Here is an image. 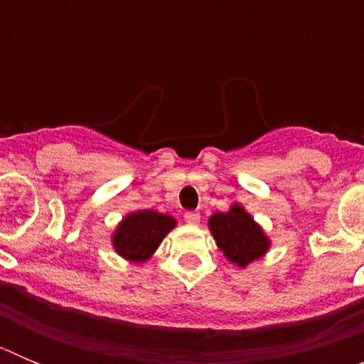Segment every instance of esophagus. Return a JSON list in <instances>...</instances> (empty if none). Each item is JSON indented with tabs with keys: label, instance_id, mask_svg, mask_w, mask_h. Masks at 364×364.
Segmentation results:
<instances>
[{
	"label": "esophagus",
	"instance_id": "obj_1",
	"mask_svg": "<svg viewBox=\"0 0 364 364\" xmlns=\"http://www.w3.org/2000/svg\"><path fill=\"white\" fill-rule=\"evenodd\" d=\"M184 220L188 222V224H191V226H197L198 222H200V213H197V211H188V213L184 215Z\"/></svg>",
	"mask_w": 364,
	"mask_h": 364
}]
</instances>
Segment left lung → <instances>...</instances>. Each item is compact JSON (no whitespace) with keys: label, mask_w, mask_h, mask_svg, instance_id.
<instances>
[{"label":"left lung","mask_w":364,"mask_h":364,"mask_svg":"<svg viewBox=\"0 0 364 364\" xmlns=\"http://www.w3.org/2000/svg\"><path fill=\"white\" fill-rule=\"evenodd\" d=\"M208 226L226 259L240 268L268 252L269 239L240 204H233L226 213L211 215Z\"/></svg>","instance_id":"obj_1"}]
</instances>
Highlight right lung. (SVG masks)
<instances>
[{"mask_svg": "<svg viewBox=\"0 0 364 364\" xmlns=\"http://www.w3.org/2000/svg\"><path fill=\"white\" fill-rule=\"evenodd\" d=\"M175 226L176 220L171 215L153 210L134 211L118 224L117 231L112 233V246L125 260L146 262Z\"/></svg>", "mask_w": 364, "mask_h": 364, "instance_id": "obj_1", "label": "right lung"}]
</instances>
